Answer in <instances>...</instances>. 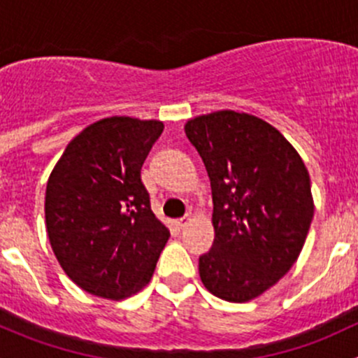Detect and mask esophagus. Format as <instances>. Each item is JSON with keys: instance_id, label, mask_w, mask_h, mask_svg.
<instances>
[{"instance_id": "obj_1", "label": "esophagus", "mask_w": 358, "mask_h": 358, "mask_svg": "<svg viewBox=\"0 0 358 358\" xmlns=\"http://www.w3.org/2000/svg\"><path fill=\"white\" fill-rule=\"evenodd\" d=\"M190 218H192V213H187L185 216H182V218H178V220H176V222H175V225L178 227V229H183V227H185L187 223H189V220H190Z\"/></svg>"}]
</instances>
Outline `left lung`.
I'll return each instance as SVG.
<instances>
[{"mask_svg":"<svg viewBox=\"0 0 358 358\" xmlns=\"http://www.w3.org/2000/svg\"><path fill=\"white\" fill-rule=\"evenodd\" d=\"M185 133L213 194L215 241L199 258L202 284L225 301L258 298L289 272L308 236L305 162L279 129L246 112L199 115Z\"/></svg>","mask_w":358,"mask_h":358,"instance_id":"left-lung-1","label":"left lung"}]
</instances>
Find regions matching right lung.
Segmentation results:
<instances>
[{
	"instance_id": "right-lung-1",
	"label": "right lung",
	"mask_w": 358,
	"mask_h": 358,
	"mask_svg": "<svg viewBox=\"0 0 358 358\" xmlns=\"http://www.w3.org/2000/svg\"><path fill=\"white\" fill-rule=\"evenodd\" d=\"M162 129L154 119H100L71 140L50 175V244L69 279L90 294L128 298L156 270L169 230L150 209L140 171Z\"/></svg>"
}]
</instances>
